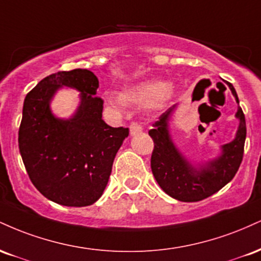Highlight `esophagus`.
Instances as JSON below:
<instances>
[{
    "instance_id": "esophagus-1",
    "label": "esophagus",
    "mask_w": 261,
    "mask_h": 261,
    "mask_svg": "<svg viewBox=\"0 0 261 261\" xmlns=\"http://www.w3.org/2000/svg\"><path fill=\"white\" fill-rule=\"evenodd\" d=\"M142 133V126H141L140 124H137V122H131L130 125V134L131 136H135V135Z\"/></svg>"
}]
</instances>
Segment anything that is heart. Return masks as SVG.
<instances>
[{
  "label": "heart",
  "mask_w": 261,
  "mask_h": 261,
  "mask_svg": "<svg viewBox=\"0 0 261 261\" xmlns=\"http://www.w3.org/2000/svg\"><path fill=\"white\" fill-rule=\"evenodd\" d=\"M174 88L162 81H145L122 89L120 94L108 92L104 95L107 104L118 110H124L125 106L151 107L152 109L163 108L172 99Z\"/></svg>",
  "instance_id": "b5f03b06"
}]
</instances>
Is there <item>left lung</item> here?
<instances>
[{"mask_svg":"<svg viewBox=\"0 0 261 261\" xmlns=\"http://www.w3.org/2000/svg\"><path fill=\"white\" fill-rule=\"evenodd\" d=\"M236 101L238 95L230 83H227ZM178 107L174 104L161 115L148 135L154 142L151 168L162 190L173 199L194 202L206 199L221 190L236 175L243 160L247 126L243 110L238 107L236 118L239 120L236 137L221 146V153L205 163L193 164L176 147L169 133V120Z\"/></svg>","mask_w":261,"mask_h":261,"instance_id":"8db88e82","label":"left lung"}]
</instances>
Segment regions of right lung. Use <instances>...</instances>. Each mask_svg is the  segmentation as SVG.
<instances>
[{
	"label": "right lung",
	"instance_id": "add662e5",
	"mask_svg": "<svg viewBox=\"0 0 261 261\" xmlns=\"http://www.w3.org/2000/svg\"><path fill=\"white\" fill-rule=\"evenodd\" d=\"M64 86L80 92V106L68 119L54 116L49 107ZM98 87L92 71H60L41 80L23 104L18 133L23 163L34 187L59 205L82 207L97 201L128 136L127 127H112L101 119Z\"/></svg>",
	"mask_w": 261,
	"mask_h": 261
}]
</instances>
